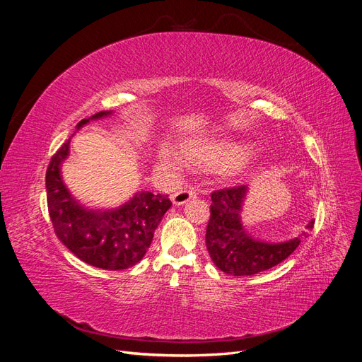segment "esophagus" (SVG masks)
Segmentation results:
<instances>
[{
	"label": "esophagus",
	"mask_w": 362,
	"mask_h": 362,
	"mask_svg": "<svg viewBox=\"0 0 362 362\" xmlns=\"http://www.w3.org/2000/svg\"><path fill=\"white\" fill-rule=\"evenodd\" d=\"M196 196V192L194 190H192V189H181V190H178V192H175V193H172V196H170V199H172V202L175 204V205H182V204H185V202H189L190 199H193Z\"/></svg>",
	"instance_id": "obj_1"
}]
</instances>
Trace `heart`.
I'll use <instances>...</instances> for the list:
<instances>
[{
  "label": "heart",
  "instance_id": "obj_1",
  "mask_svg": "<svg viewBox=\"0 0 362 362\" xmlns=\"http://www.w3.org/2000/svg\"><path fill=\"white\" fill-rule=\"evenodd\" d=\"M184 154L190 161L201 168L228 170L242 168L255 157V149L250 145L231 139L205 137L185 141ZM158 160L169 170H181L184 168V158L170 145L163 144L158 148Z\"/></svg>",
  "mask_w": 362,
  "mask_h": 362
}]
</instances>
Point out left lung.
Wrapping results in <instances>:
<instances>
[{"mask_svg":"<svg viewBox=\"0 0 362 362\" xmlns=\"http://www.w3.org/2000/svg\"><path fill=\"white\" fill-rule=\"evenodd\" d=\"M247 185L223 189L211 193V216L206 226L205 243L214 264L228 275L250 276L278 266L288 258L314 226L284 242H267L252 235L242 222V211Z\"/></svg>","mask_w":362,"mask_h":362,"instance_id":"left-lung-1","label":"left lung"}]
</instances>
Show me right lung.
Masks as SVG:
<instances>
[{
	"label": "right lung",
	"instance_id": "add662e5",
	"mask_svg": "<svg viewBox=\"0 0 362 362\" xmlns=\"http://www.w3.org/2000/svg\"><path fill=\"white\" fill-rule=\"evenodd\" d=\"M100 112L76 125L110 116ZM71 139L52 156L47 169V201L54 231L75 257L93 267L124 270L145 257L154 231L172 202L168 194L137 192L113 208H90L76 201L62 178V164L69 156Z\"/></svg>",
	"mask_w": 362,
	"mask_h": 362
}]
</instances>
